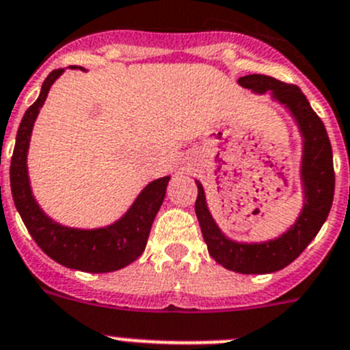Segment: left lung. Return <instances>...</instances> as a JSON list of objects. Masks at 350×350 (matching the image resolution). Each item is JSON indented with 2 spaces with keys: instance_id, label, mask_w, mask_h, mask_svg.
<instances>
[{
  "instance_id": "1",
  "label": "left lung",
  "mask_w": 350,
  "mask_h": 350,
  "mask_svg": "<svg viewBox=\"0 0 350 350\" xmlns=\"http://www.w3.org/2000/svg\"><path fill=\"white\" fill-rule=\"evenodd\" d=\"M242 88L252 89L258 94L271 92L273 98L287 106L294 115L304 137L302 151V185H304V208L297 221L275 241L262 244H239L221 234L206 206L204 191L199 182L196 215L201 225L211 258L232 271L244 275L273 273L291 265L299 258L309 242L316 237L330 213L335 192V172L332 144L321 118L314 113L304 92L294 84H285L268 75H245L239 79Z\"/></svg>"
}]
</instances>
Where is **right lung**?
I'll list each match as a JSON object with an SVG mask.
<instances>
[{
    "label": "right lung",
    "instance_id": "obj_1",
    "mask_svg": "<svg viewBox=\"0 0 350 350\" xmlns=\"http://www.w3.org/2000/svg\"><path fill=\"white\" fill-rule=\"evenodd\" d=\"M75 68V66H72ZM63 73V68L53 70L42 82L41 94L23 115L16 132L15 149L10 165L12 196L22 221L36 244L51 259L72 269L88 273L116 271L131 265L144 252L151 225L161 208L170 177L158 178L144 187L132 208L116 223L96 230H79L63 227L42 213L32 196L27 175V151L32 127L53 82Z\"/></svg>",
    "mask_w": 350,
    "mask_h": 350
}]
</instances>
